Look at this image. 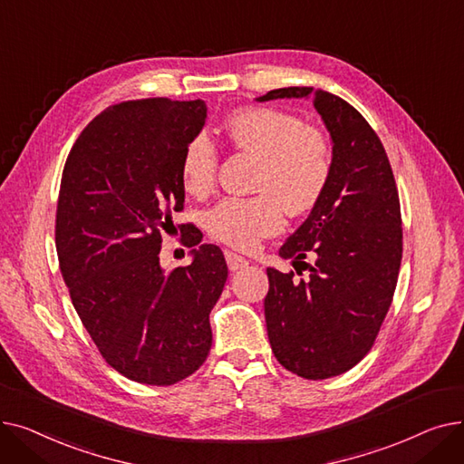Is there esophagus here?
<instances>
[{
	"instance_id": "34e87169",
	"label": "esophagus",
	"mask_w": 464,
	"mask_h": 464,
	"mask_svg": "<svg viewBox=\"0 0 464 464\" xmlns=\"http://www.w3.org/2000/svg\"><path fill=\"white\" fill-rule=\"evenodd\" d=\"M226 261H227V266H229V271H231V273H237V271L246 269V266L250 265V261H248V259H245V257L238 256V254H235V252H229V250H226Z\"/></svg>"
}]
</instances>
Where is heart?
<instances>
[{
  "label": "heart",
  "instance_id": "heart-1",
  "mask_svg": "<svg viewBox=\"0 0 464 464\" xmlns=\"http://www.w3.org/2000/svg\"><path fill=\"white\" fill-rule=\"evenodd\" d=\"M226 133L237 149L259 160L254 182L259 193L219 201L207 216V229L216 240L250 252L284 229L285 212L301 216L318 205L331 177V152L322 133L271 107L233 112ZM216 169L214 144L205 135L193 137L180 163L186 191L198 198L208 195Z\"/></svg>",
  "mask_w": 464,
  "mask_h": 464
}]
</instances>
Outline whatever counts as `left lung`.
Returning a JSON list of instances; mask_svg holds the SVG:
<instances>
[{
    "label": "left lung",
    "mask_w": 464,
    "mask_h": 464,
    "mask_svg": "<svg viewBox=\"0 0 464 464\" xmlns=\"http://www.w3.org/2000/svg\"><path fill=\"white\" fill-rule=\"evenodd\" d=\"M312 100L329 131L331 177L280 257H315L306 280L266 269L265 322L275 357L306 380L338 376L369 353L392 306L402 259L401 203L383 146L343 97L312 86L266 92L256 102ZM304 263V261H301Z\"/></svg>",
    "instance_id": "1"
}]
</instances>
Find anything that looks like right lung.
Segmentation results:
<instances>
[{
	"instance_id": "obj_1",
	"label": "right lung",
	"mask_w": 464,
	"mask_h": 464,
	"mask_svg": "<svg viewBox=\"0 0 464 464\" xmlns=\"http://www.w3.org/2000/svg\"><path fill=\"white\" fill-rule=\"evenodd\" d=\"M205 120L201 100L112 105L79 135L62 175L56 250L72 306L111 367L146 385L177 383L205 362L227 280L222 250L193 226L191 263L169 273L160 263L170 212L184 207L182 154Z\"/></svg>"
}]
</instances>
